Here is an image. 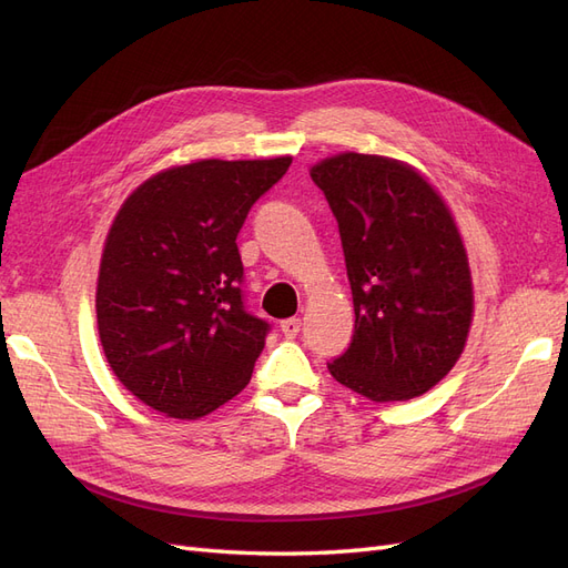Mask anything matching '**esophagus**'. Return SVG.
<instances>
[{"mask_svg":"<svg viewBox=\"0 0 568 568\" xmlns=\"http://www.w3.org/2000/svg\"><path fill=\"white\" fill-rule=\"evenodd\" d=\"M280 326H282V334H284L286 338H296L298 332H301V320H298V317H288V320H284Z\"/></svg>","mask_w":568,"mask_h":568,"instance_id":"34e87169","label":"esophagus"}]
</instances>
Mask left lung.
<instances>
[{
    "label": "left lung",
    "mask_w": 568,
    "mask_h": 568,
    "mask_svg": "<svg viewBox=\"0 0 568 568\" xmlns=\"http://www.w3.org/2000/svg\"><path fill=\"white\" fill-rule=\"evenodd\" d=\"M338 222L355 334L329 372L374 403L434 388L474 320L467 248L448 203L417 168L343 151L311 168Z\"/></svg>",
    "instance_id": "left-lung-1"
}]
</instances>
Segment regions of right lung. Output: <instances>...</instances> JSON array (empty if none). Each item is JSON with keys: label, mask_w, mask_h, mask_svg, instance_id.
<instances>
[{"label": "right lung", "mask_w": 568, "mask_h": 568, "mask_svg": "<svg viewBox=\"0 0 568 568\" xmlns=\"http://www.w3.org/2000/svg\"><path fill=\"white\" fill-rule=\"evenodd\" d=\"M288 165H173L120 205L99 265V338L118 382L165 417H205L251 382L270 324L244 311L236 234Z\"/></svg>", "instance_id": "obj_1"}]
</instances>
